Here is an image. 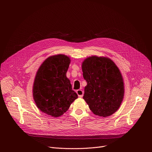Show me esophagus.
Segmentation results:
<instances>
[{
	"instance_id": "obj_1",
	"label": "esophagus",
	"mask_w": 152,
	"mask_h": 152,
	"mask_svg": "<svg viewBox=\"0 0 152 152\" xmlns=\"http://www.w3.org/2000/svg\"><path fill=\"white\" fill-rule=\"evenodd\" d=\"M76 93L77 94L79 97H82L83 96V91L82 90H77L76 91Z\"/></svg>"
}]
</instances>
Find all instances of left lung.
<instances>
[{
	"instance_id": "8db88e82",
	"label": "left lung",
	"mask_w": 152,
	"mask_h": 152,
	"mask_svg": "<svg viewBox=\"0 0 152 152\" xmlns=\"http://www.w3.org/2000/svg\"><path fill=\"white\" fill-rule=\"evenodd\" d=\"M83 78L87 82L83 99L96 115L106 117L115 113L122 103L124 85L115 62L104 56H91L82 63Z\"/></svg>"
}]
</instances>
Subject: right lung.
I'll list each match as a JSON object with an SVG mask.
<instances>
[{"label":"right lung","instance_id":"1","mask_svg":"<svg viewBox=\"0 0 152 152\" xmlns=\"http://www.w3.org/2000/svg\"><path fill=\"white\" fill-rule=\"evenodd\" d=\"M67 55L50 56L41 64L35 76L32 95L37 107L48 115H63L78 96L72 90L66 73L70 63Z\"/></svg>","mask_w":152,"mask_h":152}]
</instances>
